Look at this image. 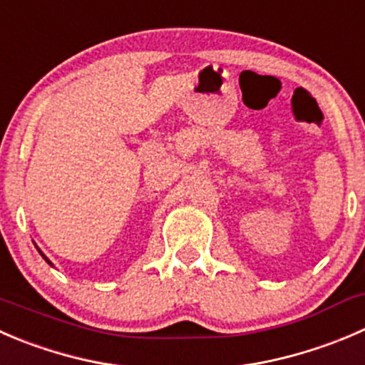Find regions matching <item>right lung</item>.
Wrapping results in <instances>:
<instances>
[{
  "label": "right lung",
  "instance_id": "obj_1",
  "mask_svg": "<svg viewBox=\"0 0 365 365\" xmlns=\"http://www.w3.org/2000/svg\"><path fill=\"white\" fill-rule=\"evenodd\" d=\"M37 250H38V247H37ZM38 253H41V255H42V258H44V260H46V262H48V264H49V265H51V267H53L51 260H49V258H48V257H46V255H44V253H42V251H41V250H38Z\"/></svg>",
  "mask_w": 365,
  "mask_h": 365
}]
</instances>
